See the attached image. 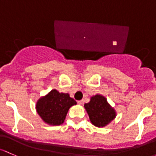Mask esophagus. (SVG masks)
<instances>
[{
    "mask_svg": "<svg viewBox=\"0 0 156 156\" xmlns=\"http://www.w3.org/2000/svg\"><path fill=\"white\" fill-rule=\"evenodd\" d=\"M78 104L80 105H82L83 104V100H81V101H78Z\"/></svg>",
    "mask_w": 156,
    "mask_h": 156,
    "instance_id": "1",
    "label": "esophagus"
}]
</instances>
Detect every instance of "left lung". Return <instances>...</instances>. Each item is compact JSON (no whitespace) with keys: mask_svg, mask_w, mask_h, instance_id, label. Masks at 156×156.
Wrapping results in <instances>:
<instances>
[{"mask_svg":"<svg viewBox=\"0 0 156 156\" xmlns=\"http://www.w3.org/2000/svg\"><path fill=\"white\" fill-rule=\"evenodd\" d=\"M84 108L91 123L99 128L108 125L117 116L116 111L110 105L107 99L100 94L92 96L90 102L84 104Z\"/></svg>","mask_w":156,"mask_h":156,"instance_id":"left-lung-1","label":"left lung"}]
</instances>
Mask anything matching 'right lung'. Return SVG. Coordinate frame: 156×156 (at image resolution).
I'll use <instances>...</instances> for the list:
<instances>
[{
	"label": "right lung",
	"mask_w": 156,
	"mask_h": 156,
	"mask_svg": "<svg viewBox=\"0 0 156 156\" xmlns=\"http://www.w3.org/2000/svg\"><path fill=\"white\" fill-rule=\"evenodd\" d=\"M76 101L69 93H59L54 89L37 101L36 109L41 119L51 126H60L64 122L69 109Z\"/></svg>",
	"instance_id": "add662e5"
}]
</instances>
